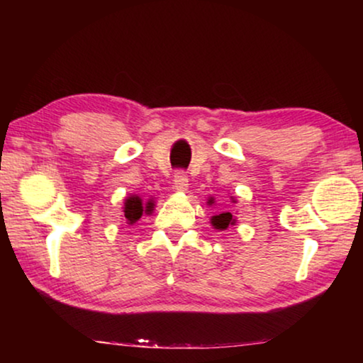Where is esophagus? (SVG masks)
Segmentation results:
<instances>
[{"instance_id":"1","label":"esophagus","mask_w":363,"mask_h":363,"mask_svg":"<svg viewBox=\"0 0 363 363\" xmlns=\"http://www.w3.org/2000/svg\"><path fill=\"white\" fill-rule=\"evenodd\" d=\"M173 188H175L177 191H186L188 177L185 172H177L175 175H173Z\"/></svg>"}]
</instances>
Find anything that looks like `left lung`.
Masks as SVG:
<instances>
[{
    "instance_id": "1",
    "label": "left lung",
    "mask_w": 363,
    "mask_h": 363,
    "mask_svg": "<svg viewBox=\"0 0 363 363\" xmlns=\"http://www.w3.org/2000/svg\"><path fill=\"white\" fill-rule=\"evenodd\" d=\"M213 200H208V203H211ZM236 223L235 216L231 215L230 211H225V213H220V215H215L211 218V225L215 226V230H226L228 226H233Z\"/></svg>"
}]
</instances>
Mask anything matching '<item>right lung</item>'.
Returning <instances> with one entry per match:
<instances>
[{
  "instance_id": "right-lung-1",
  "label": "right lung",
  "mask_w": 363,
  "mask_h": 363,
  "mask_svg": "<svg viewBox=\"0 0 363 363\" xmlns=\"http://www.w3.org/2000/svg\"><path fill=\"white\" fill-rule=\"evenodd\" d=\"M153 206H155L153 205V200H148L147 203H143L140 196L132 195L125 198V203H123V216H125L128 225H133V223L140 220L143 213L150 215L153 211Z\"/></svg>"
}]
</instances>
